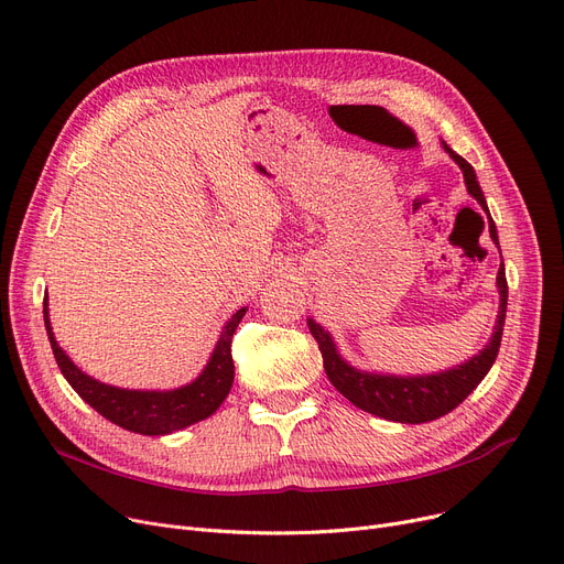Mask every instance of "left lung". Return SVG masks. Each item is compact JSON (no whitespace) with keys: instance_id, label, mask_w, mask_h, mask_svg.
<instances>
[{"instance_id":"8db88e82","label":"left lung","mask_w":564,"mask_h":564,"mask_svg":"<svg viewBox=\"0 0 564 564\" xmlns=\"http://www.w3.org/2000/svg\"><path fill=\"white\" fill-rule=\"evenodd\" d=\"M443 148H446V153L459 164V169L464 173L466 189L473 198L482 205V210L487 213V219H489V235H491V240L498 245L496 224L489 215V207H487L485 194L480 189L476 171H473V166L462 155H457L453 148H448L446 141H443ZM496 285L500 292V306H498V319H496V327H494L489 345H485V349L480 354H476L470 361H466L457 368H451V370L436 372V375L398 377V375H377V372L357 370V368H351L347 361H343L329 332H324L319 324L313 322L311 317H308V329H311L313 338L317 340L324 370H327V377L338 389V393H343L354 406H359L368 413H375V416H379V419H387L393 423L419 425V423H427V421H436L441 416H446L448 411L459 406L473 393V389H476L478 383L485 379L489 368L494 366V361L498 357L500 338H502V324H506V311H508V279H506V267H502V260H500V270L496 276Z\"/></svg>"}]
</instances>
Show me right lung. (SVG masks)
<instances>
[{"mask_svg":"<svg viewBox=\"0 0 564 564\" xmlns=\"http://www.w3.org/2000/svg\"><path fill=\"white\" fill-rule=\"evenodd\" d=\"M47 313L50 311H47V297H45L43 317H45V329L54 351V359L58 370H62V375L66 377V381L77 391V395L86 404H91L100 416H105L118 427L145 434V436H162L175 430L189 427L198 421H205L207 416H213L226 400L235 377L230 343H232L237 324H240V319L245 317L247 308H240L226 322V327L215 345L213 357L203 368V372L192 383H187V387L173 389V391H128V389L109 387V383H102L94 377L84 375L68 359V354L58 347L50 327Z\"/></svg>","mask_w":564,"mask_h":564,"instance_id":"1","label":"right lung"}]
</instances>
